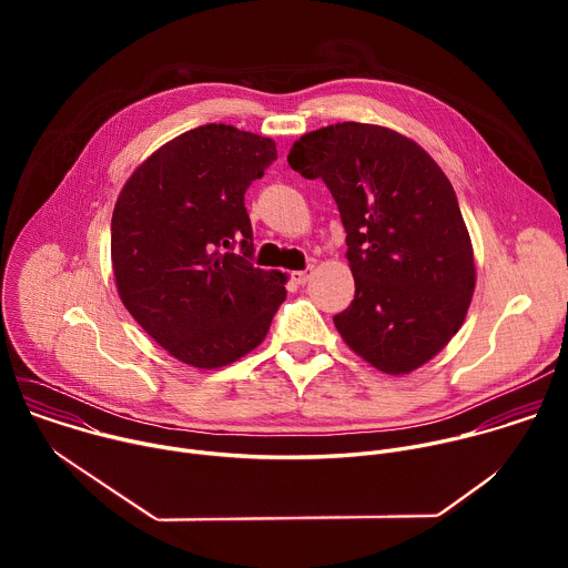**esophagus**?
<instances>
[{
  "instance_id": "1",
  "label": "esophagus",
  "mask_w": 568,
  "mask_h": 568,
  "mask_svg": "<svg viewBox=\"0 0 568 568\" xmlns=\"http://www.w3.org/2000/svg\"><path fill=\"white\" fill-rule=\"evenodd\" d=\"M310 276H312V267L301 270V272H292V281H294L296 285H305V283L310 281Z\"/></svg>"
}]
</instances>
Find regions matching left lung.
<instances>
[{"label": "left lung", "mask_w": 568, "mask_h": 568, "mask_svg": "<svg viewBox=\"0 0 568 568\" xmlns=\"http://www.w3.org/2000/svg\"><path fill=\"white\" fill-rule=\"evenodd\" d=\"M331 189L355 298L335 326L364 362L407 375L460 331L476 285L469 231L447 175L414 139L344 121L303 134L287 154Z\"/></svg>", "instance_id": "obj_1"}]
</instances>
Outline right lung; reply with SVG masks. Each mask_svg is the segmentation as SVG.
Here are the masks:
<instances>
[{
  "label": "right lung",
  "instance_id": "right-lung-1",
  "mask_svg": "<svg viewBox=\"0 0 568 568\" xmlns=\"http://www.w3.org/2000/svg\"><path fill=\"white\" fill-rule=\"evenodd\" d=\"M276 159L270 136L209 123L154 150L112 213L119 296L175 359L220 368L263 344L287 276L254 267L245 191ZM241 242L243 256L232 254Z\"/></svg>",
  "mask_w": 568,
  "mask_h": 568
}]
</instances>
